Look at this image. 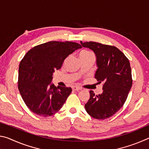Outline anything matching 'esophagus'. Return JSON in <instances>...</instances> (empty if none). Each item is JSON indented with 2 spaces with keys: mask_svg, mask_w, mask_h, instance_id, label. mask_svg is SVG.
<instances>
[{
  "mask_svg": "<svg viewBox=\"0 0 149 149\" xmlns=\"http://www.w3.org/2000/svg\"><path fill=\"white\" fill-rule=\"evenodd\" d=\"M72 89L74 91H79V90H81V88L77 86H74L72 87Z\"/></svg>",
  "mask_w": 149,
  "mask_h": 149,
  "instance_id": "obj_1",
  "label": "esophagus"
}]
</instances>
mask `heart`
Segmentation results:
<instances>
[{
	"mask_svg": "<svg viewBox=\"0 0 149 149\" xmlns=\"http://www.w3.org/2000/svg\"><path fill=\"white\" fill-rule=\"evenodd\" d=\"M91 55H94L93 54V52L91 51H89V50H82L81 52H80L79 54V57H86V56H91Z\"/></svg>",
	"mask_w": 149,
	"mask_h": 149,
	"instance_id": "b5f03b06",
	"label": "heart"
}]
</instances>
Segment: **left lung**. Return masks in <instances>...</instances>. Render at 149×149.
<instances>
[{"label":"left lung","mask_w":149,"mask_h":149,"mask_svg":"<svg viewBox=\"0 0 149 149\" xmlns=\"http://www.w3.org/2000/svg\"><path fill=\"white\" fill-rule=\"evenodd\" d=\"M81 45L93 50L98 68L95 77L104 83L102 94L91 90L90 99L85 104L87 112L97 120L112 116L124 104L132 86L129 60L117 47L97 42L81 41Z\"/></svg>","instance_id":"left-lung-1"}]
</instances>
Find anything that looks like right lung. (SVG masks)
Wrapping results in <instances>:
<instances>
[{"instance_id": "obj_1", "label": "right lung", "mask_w": 149, "mask_h": 149, "mask_svg": "<svg viewBox=\"0 0 149 149\" xmlns=\"http://www.w3.org/2000/svg\"><path fill=\"white\" fill-rule=\"evenodd\" d=\"M81 45L70 41H49L29 50L19 65L17 87L29 109L42 117L51 116L60 110L71 87H56L51 84L54 70Z\"/></svg>"}]
</instances>
